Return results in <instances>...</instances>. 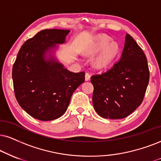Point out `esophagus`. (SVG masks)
I'll return each instance as SVG.
<instances>
[{
	"instance_id": "1",
	"label": "esophagus",
	"mask_w": 161,
	"mask_h": 161,
	"mask_svg": "<svg viewBox=\"0 0 161 161\" xmlns=\"http://www.w3.org/2000/svg\"><path fill=\"white\" fill-rule=\"evenodd\" d=\"M85 80H86V81H88V80H90V73H88V72L86 73V75H85Z\"/></svg>"
}]
</instances>
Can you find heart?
Masks as SVG:
<instances>
[{"label":"heart","mask_w":161,"mask_h":161,"mask_svg":"<svg viewBox=\"0 0 161 161\" xmlns=\"http://www.w3.org/2000/svg\"><path fill=\"white\" fill-rule=\"evenodd\" d=\"M110 41V37L106 35H100L97 36L94 42L87 49V55H95L103 51L94 62V66L97 69L102 70L110 66L120 52L119 43Z\"/></svg>","instance_id":"1"}]
</instances>
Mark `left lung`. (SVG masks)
I'll return each mask as SVG.
<instances>
[{
	"instance_id": "8db88e82",
	"label": "left lung",
	"mask_w": 161,
	"mask_h": 161,
	"mask_svg": "<svg viewBox=\"0 0 161 161\" xmlns=\"http://www.w3.org/2000/svg\"><path fill=\"white\" fill-rule=\"evenodd\" d=\"M149 81L146 55L127 33L122 57L106 72L94 75L92 104L99 116L110 119H124L142 104Z\"/></svg>"
}]
</instances>
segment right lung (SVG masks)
Returning a JSON list of instances; mask_svg holds the SVG:
<instances>
[{"label":"right lung","instance_id":"obj_1","mask_svg":"<svg viewBox=\"0 0 161 161\" xmlns=\"http://www.w3.org/2000/svg\"><path fill=\"white\" fill-rule=\"evenodd\" d=\"M69 30H43L27 39L13 66L17 102L33 118L51 121L62 116L73 92L85 80V72L75 73L51 57L47 51L65 42Z\"/></svg>","mask_w":161,"mask_h":161}]
</instances>
